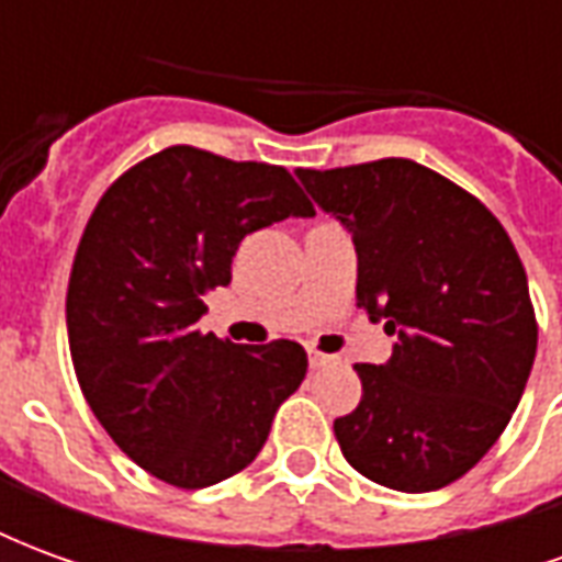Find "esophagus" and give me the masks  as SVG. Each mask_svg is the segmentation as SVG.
<instances>
[{
	"mask_svg": "<svg viewBox=\"0 0 562 562\" xmlns=\"http://www.w3.org/2000/svg\"><path fill=\"white\" fill-rule=\"evenodd\" d=\"M306 358H310V367H313V370H322V367H328V364H334V361H337L334 355L316 352V349H306Z\"/></svg>",
	"mask_w": 562,
	"mask_h": 562,
	"instance_id": "esophagus-1",
	"label": "esophagus"
}]
</instances>
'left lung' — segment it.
Wrapping results in <instances>:
<instances>
[{"label": "left lung", "mask_w": 562, "mask_h": 562, "mask_svg": "<svg viewBox=\"0 0 562 562\" xmlns=\"http://www.w3.org/2000/svg\"><path fill=\"white\" fill-rule=\"evenodd\" d=\"M294 173L352 234L358 306L397 340L385 364H355L364 394L334 422L342 458L391 491H439L487 454L530 379L518 252L482 201L413 159Z\"/></svg>", "instance_id": "obj_1"}]
</instances>
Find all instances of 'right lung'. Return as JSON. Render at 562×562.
<instances>
[{
	"label": "right lung",
	"instance_id": "right-lung-1",
	"mask_svg": "<svg viewBox=\"0 0 562 562\" xmlns=\"http://www.w3.org/2000/svg\"><path fill=\"white\" fill-rule=\"evenodd\" d=\"M292 173L168 147L116 180L80 237L66 297L80 391L138 467L186 491L249 467L306 376L292 340L237 346L198 330L246 234L313 216Z\"/></svg>",
	"mask_w": 562,
	"mask_h": 562
}]
</instances>
